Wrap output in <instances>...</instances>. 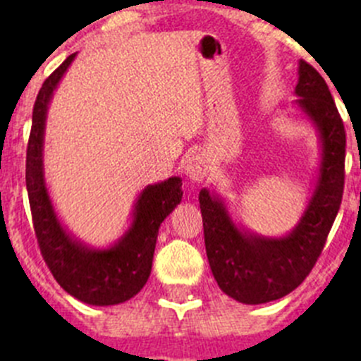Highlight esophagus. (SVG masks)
Returning <instances> with one entry per match:
<instances>
[{
    "label": "esophagus",
    "mask_w": 361,
    "mask_h": 361,
    "mask_svg": "<svg viewBox=\"0 0 361 361\" xmlns=\"http://www.w3.org/2000/svg\"><path fill=\"white\" fill-rule=\"evenodd\" d=\"M183 173L187 174V178H190V180L202 181L207 173L206 159L201 157V155H192V157H188L183 164Z\"/></svg>",
    "instance_id": "1"
}]
</instances>
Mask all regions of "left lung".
Here are the masks:
<instances>
[{
	"label": "left lung",
	"mask_w": 361,
	"mask_h": 361,
	"mask_svg": "<svg viewBox=\"0 0 361 361\" xmlns=\"http://www.w3.org/2000/svg\"><path fill=\"white\" fill-rule=\"evenodd\" d=\"M295 101L319 133L322 164L316 190L300 221L285 238H264L235 227L224 201L199 192L204 243L221 292L243 304H265L293 292L322 255L344 192L345 130L323 76L298 63Z\"/></svg>",
	"instance_id": "1"
}]
</instances>
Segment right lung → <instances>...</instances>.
Segmentation results:
<instances>
[{
    "label": "right lung",
    "instance_id": "add662e5",
    "mask_svg": "<svg viewBox=\"0 0 361 361\" xmlns=\"http://www.w3.org/2000/svg\"><path fill=\"white\" fill-rule=\"evenodd\" d=\"M75 56L71 54L43 82L36 96L25 155V187L39 251L56 281L85 304L115 305L133 298L148 281L159 227L180 204L183 190L178 176L148 185L134 206L129 231L111 248H89L64 231L43 178V134L54 90Z\"/></svg>",
    "mask_w": 361,
    "mask_h": 361
}]
</instances>
